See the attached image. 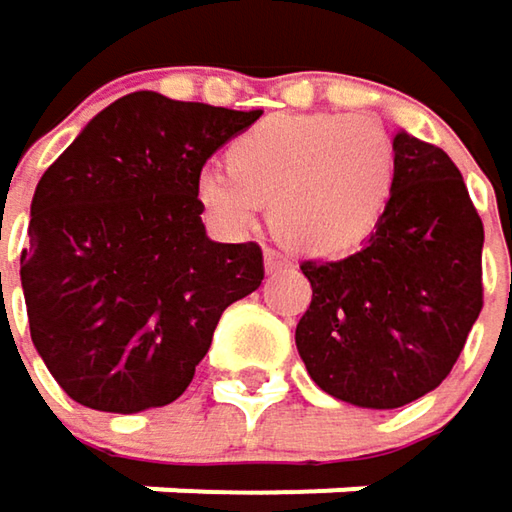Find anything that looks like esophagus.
Listing matches in <instances>:
<instances>
[{
	"label": "esophagus",
	"instance_id": "esophagus-1",
	"mask_svg": "<svg viewBox=\"0 0 512 512\" xmlns=\"http://www.w3.org/2000/svg\"><path fill=\"white\" fill-rule=\"evenodd\" d=\"M286 268V259L277 253V250H265V271L268 274H277V271H283Z\"/></svg>",
	"mask_w": 512,
	"mask_h": 512
}]
</instances>
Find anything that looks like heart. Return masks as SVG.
<instances>
[{
	"label": "heart",
	"mask_w": 512,
	"mask_h": 512,
	"mask_svg": "<svg viewBox=\"0 0 512 512\" xmlns=\"http://www.w3.org/2000/svg\"><path fill=\"white\" fill-rule=\"evenodd\" d=\"M223 172H202L196 196L223 232L253 229L259 208L295 253L340 259L379 226L396 181L393 142L364 116H271L238 133Z\"/></svg>",
	"instance_id": "heart-1"
}]
</instances>
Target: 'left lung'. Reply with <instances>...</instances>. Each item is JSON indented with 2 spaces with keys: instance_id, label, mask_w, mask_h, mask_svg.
I'll return each mask as SVG.
<instances>
[{
  "instance_id": "8db88e82",
  "label": "left lung",
  "mask_w": 512,
  "mask_h": 512,
  "mask_svg": "<svg viewBox=\"0 0 512 512\" xmlns=\"http://www.w3.org/2000/svg\"><path fill=\"white\" fill-rule=\"evenodd\" d=\"M393 154V193L367 247L301 265L313 301L298 355L325 393L361 408L435 390L483 310V220L456 163L405 130Z\"/></svg>"
}]
</instances>
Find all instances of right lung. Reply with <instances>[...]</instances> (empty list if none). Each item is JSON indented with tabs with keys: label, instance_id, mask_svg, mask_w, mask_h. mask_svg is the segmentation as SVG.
Wrapping results in <instances>:
<instances>
[{
	"label": "right lung",
	"instance_id": "right-lung-1",
	"mask_svg": "<svg viewBox=\"0 0 512 512\" xmlns=\"http://www.w3.org/2000/svg\"><path fill=\"white\" fill-rule=\"evenodd\" d=\"M259 116L133 92L41 175L20 280L32 343L74 402H175L223 310L259 289L262 247L211 241L196 196L205 160Z\"/></svg>",
	"mask_w": 512,
	"mask_h": 512
}]
</instances>
